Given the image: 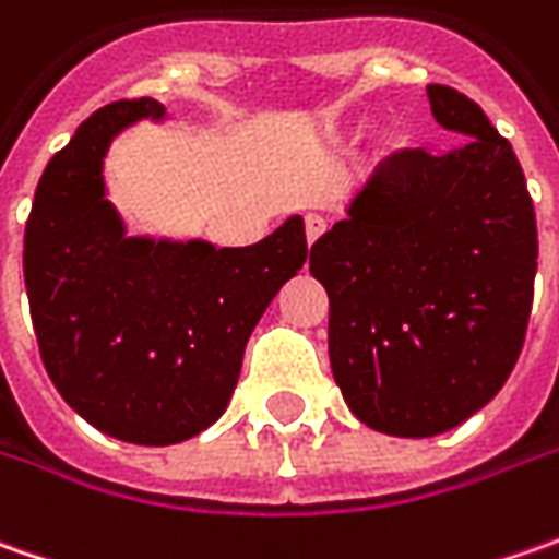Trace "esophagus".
<instances>
[{
  "instance_id": "esophagus-1",
  "label": "esophagus",
  "mask_w": 559,
  "mask_h": 559,
  "mask_svg": "<svg viewBox=\"0 0 559 559\" xmlns=\"http://www.w3.org/2000/svg\"><path fill=\"white\" fill-rule=\"evenodd\" d=\"M323 233H326V221H323L320 214H308V217H305V236H308V246H313Z\"/></svg>"
}]
</instances>
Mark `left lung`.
<instances>
[{"label":"left lung","instance_id":"8db88e82","mask_svg":"<svg viewBox=\"0 0 559 559\" xmlns=\"http://www.w3.org/2000/svg\"><path fill=\"white\" fill-rule=\"evenodd\" d=\"M426 93L466 145L389 155L311 248L345 404L401 439L448 432L501 392L538 267L535 207L510 142L473 98L441 83Z\"/></svg>","mask_w":559,"mask_h":559}]
</instances>
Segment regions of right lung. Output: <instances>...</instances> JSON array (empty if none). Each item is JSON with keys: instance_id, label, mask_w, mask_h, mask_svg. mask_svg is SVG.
<instances>
[{"instance_id": "1", "label": "right lung", "mask_w": 559, "mask_h": 559, "mask_svg": "<svg viewBox=\"0 0 559 559\" xmlns=\"http://www.w3.org/2000/svg\"><path fill=\"white\" fill-rule=\"evenodd\" d=\"M162 115L155 98L90 115L46 164L24 229L33 333L55 389L98 432L155 448L224 414L254 323L308 261L301 217L248 248L127 239L102 158L127 123Z\"/></svg>"}]
</instances>
